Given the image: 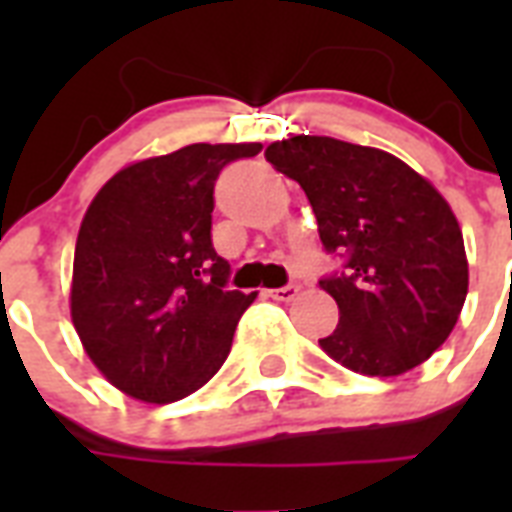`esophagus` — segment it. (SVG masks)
I'll use <instances>...</instances> for the list:
<instances>
[{
  "label": "esophagus",
  "instance_id": "obj_1",
  "mask_svg": "<svg viewBox=\"0 0 512 512\" xmlns=\"http://www.w3.org/2000/svg\"><path fill=\"white\" fill-rule=\"evenodd\" d=\"M268 295H271L273 300H281V303H289V300H295V297L300 295V287H297V284H287V287L271 289Z\"/></svg>",
  "mask_w": 512,
  "mask_h": 512
}]
</instances>
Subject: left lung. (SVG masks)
<instances>
[{"label":"left lung","mask_w":512,"mask_h":512,"mask_svg":"<svg viewBox=\"0 0 512 512\" xmlns=\"http://www.w3.org/2000/svg\"><path fill=\"white\" fill-rule=\"evenodd\" d=\"M265 159L311 201L321 244L342 271L319 287L340 324L319 340L358 374L396 377L452 335L468 295V257L457 217L422 175L380 148L295 135Z\"/></svg>","instance_id":"obj_1"}]
</instances>
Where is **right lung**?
<instances>
[{"label":"right lung","mask_w":512,"mask_h":512,"mask_svg":"<svg viewBox=\"0 0 512 512\" xmlns=\"http://www.w3.org/2000/svg\"><path fill=\"white\" fill-rule=\"evenodd\" d=\"M260 143H193L116 172L79 228L71 319L111 385L148 404L199 390L223 366L255 292L228 289L212 247L215 180Z\"/></svg>","instance_id":"1"}]
</instances>
